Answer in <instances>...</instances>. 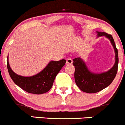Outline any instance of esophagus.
Segmentation results:
<instances>
[{
  "label": "esophagus",
  "mask_w": 125,
  "mask_h": 125,
  "mask_svg": "<svg viewBox=\"0 0 125 125\" xmlns=\"http://www.w3.org/2000/svg\"><path fill=\"white\" fill-rule=\"evenodd\" d=\"M73 62V61L72 60V58H69L67 59L66 60V64H67V65H69V64H72Z\"/></svg>",
  "instance_id": "obj_1"
}]
</instances>
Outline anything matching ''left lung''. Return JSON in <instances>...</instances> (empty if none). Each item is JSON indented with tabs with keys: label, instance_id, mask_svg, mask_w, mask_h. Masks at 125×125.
Segmentation results:
<instances>
[{
	"label": "left lung",
	"instance_id": "left-lung-1",
	"mask_svg": "<svg viewBox=\"0 0 125 125\" xmlns=\"http://www.w3.org/2000/svg\"><path fill=\"white\" fill-rule=\"evenodd\" d=\"M97 37L105 36L109 39L114 49L115 63L113 67L107 72L97 73L91 72L81 58L73 59V65L75 66V81L80 90L86 93L93 94L104 89L111 84L117 74L118 70V55L114 40L112 35L104 32L97 31Z\"/></svg>",
	"mask_w": 125,
	"mask_h": 125
}]
</instances>
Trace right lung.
<instances>
[{
    "label": "right lung",
    "mask_w": 125,
    "mask_h": 125,
    "mask_svg": "<svg viewBox=\"0 0 125 125\" xmlns=\"http://www.w3.org/2000/svg\"><path fill=\"white\" fill-rule=\"evenodd\" d=\"M65 60L50 61L47 66L38 73L31 76L18 75L12 70L7 57V68L11 78L14 83L28 93L42 94L50 91L55 77L65 65Z\"/></svg>",
    "instance_id": "add662e5"
}]
</instances>
